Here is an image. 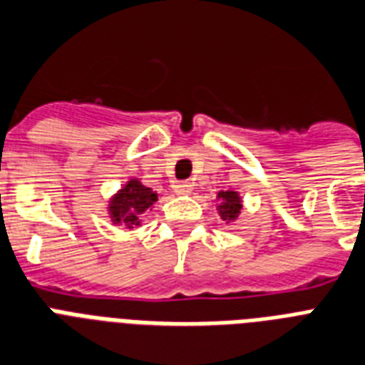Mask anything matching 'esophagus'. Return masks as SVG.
<instances>
[{
  "mask_svg": "<svg viewBox=\"0 0 365 365\" xmlns=\"http://www.w3.org/2000/svg\"><path fill=\"white\" fill-rule=\"evenodd\" d=\"M192 189V185L189 182H178L174 183V192L176 195H189Z\"/></svg>",
  "mask_w": 365,
  "mask_h": 365,
  "instance_id": "1",
  "label": "esophagus"
}]
</instances>
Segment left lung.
I'll return each instance as SVG.
<instances>
[{
  "mask_svg": "<svg viewBox=\"0 0 365 365\" xmlns=\"http://www.w3.org/2000/svg\"><path fill=\"white\" fill-rule=\"evenodd\" d=\"M217 200L215 204V210H217L219 217L223 219L225 223H234L238 219L240 212H242V197H240L238 191L234 189H227V191L217 192Z\"/></svg>",
  "mask_w": 365,
  "mask_h": 365,
  "instance_id": "8db88e82",
  "label": "left lung"
}]
</instances>
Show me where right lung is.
Here are the masks:
<instances>
[{"mask_svg": "<svg viewBox=\"0 0 365 365\" xmlns=\"http://www.w3.org/2000/svg\"><path fill=\"white\" fill-rule=\"evenodd\" d=\"M157 202V191L146 187L138 178H129L125 185L112 195L106 204L108 217L114 225L133 230L142 225V215Z\"/></svg>", "mask_w": 365, "mask_h": 365, "instance_id": "add662e5", "label": "right lung"}]
</instances>
